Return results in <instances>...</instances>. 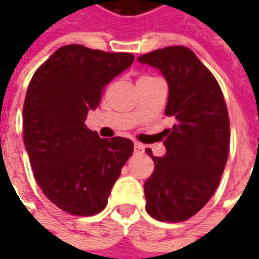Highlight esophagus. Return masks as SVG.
Returning a JSON list of instances; mask_svg holds the SVG:
<instances>
[{
    "instance_id": "1",
    "label": "esophagus",
    "mask_w": 259,
    "mask_h": 259,
    "mask_svg": "<svg viewBox=\"0 0 259 259\" xmlns=\"http://www.w3.org/2000/svg\"><path fill=\"white\" fill-rule=\"evenodd\" d=\"M134 151L137 153V154H143V153H144V145L140 144V143H135Z\"/></svg>"
}]
</instances>
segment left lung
<instances>
[{
	"label": "left lung",
	"mask_w": 259,
	"mask_h": 259,
	"mask_svg": "<svg viewBox=\"0 0 259 259\" xmlns=\"http://www.w3.org/2000/svg\"><path fill=\"white\" fill-rule=\"evenodd\" d=\"M160 69L168 83L164 130L165 155L154 157V171L144 183L145 209L161 222H183L209 202L229 154V115L212 72L184 46H170L138 57Z\"/></svg>",
	"instance_id": "left-lung-1"
}]
</instances>
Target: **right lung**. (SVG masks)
Instances as JSON below:
<instances>
[{
    "label": "right lung",
    "mask_w": 259,
    "mask_h": 259,
    "mask_svg": "<svg viewBox=\"0 0 259 259\" xmlns=\"http://www.w3.org/2000/svg\"><path fill=\"white\" fill-rule=\"evenodd\" d=\"M80 45L57 49L30 80L23 135L34 179L50 202L76 216L104 210L111 189L134 151L128 138H99L85 125L105 86L134 62Z\"/></svg>",
    "instance_id": "1"
}]
</instances>
